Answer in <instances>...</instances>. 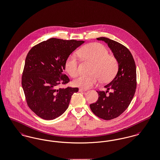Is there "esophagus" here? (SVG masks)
Instances as JSON below:
<instances>
[{
	"mask_svg": "<svg viewBox=\"0 0 160 160\" xmlns=\"http://www.w3.org/2000/svg\"><path fill=\"white\" fill-rule=\"evenodd\" d=\"M78 91L82 92L87 91V90H86V89H83V88H80L79 90H78Z\"/></svg>",
	"mask_w": 160,
	"mask_h": 160,
	"instance_id": "obj_1",
	"label": "esophagus"
}]
</instances>
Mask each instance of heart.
Instances as JSON below:
<instances>
[{
	"label": "heart",
	"instance_id": "1",
	"mask_svg": "<svg viewBox=\"0 0 160 160\" xmlns=\"http://www.w3.org/2000/svg\"><path fill=\"white\" fill-rule=\"evenodd\" d=\"M78 54L85 61L93 63L91 69V76H80L73 81V84L83 89H89L100 81L107 83L115 76L118 63L114 56L108 54L106 48L99 43H92L84 46L78 51ZM65 69L72 77H76L79 73L78 61L75 54L69 56L65 62Z\"/></svg>",
	"mask_w": 160,
	"mask_h": 160
}]
</instances>
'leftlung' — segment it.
<instances>
[{"label": "left lung", "mask_w": 160, "mask_h": 160, "mask_svg": "<svg viewBox=\"0 0 160 160\" xmlns=\"http://www.w3.org/2000/svg\"><path fill=\"white\" fill-rule=\"evenodd\" d=\"M107 44L118 63V71L113 80L104 86L107 91H97L98 99L90 104L92 112L101 119L111 120L118 117L129 106L134 95L136 67L129 50L121 44L105 37L97 38ZM113 92L106 95L108 90Z\"/></svg>", "instance_id": "8db88e82"}]
</instances>
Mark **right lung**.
I'll return each mask as SVG.
<instances>
[{"mask_svg": "<svg viewBox=\"0 0 160 160\" xmlns=\"http://www.w3.org/2000/svg\"><path fill=\"white\" fill-rule=\"evenodd\" d=\"M84 41L52 38L33 47L28 54L22 76V87L28 106L41 118L52 120L68 107L77 88H59L69 82L63 74L65 62Z\"/></svg>", "mask_w": 160, "mask_h": 160, "instance_id": "right-lung-1", "label": "right lung"}]
</instances>
